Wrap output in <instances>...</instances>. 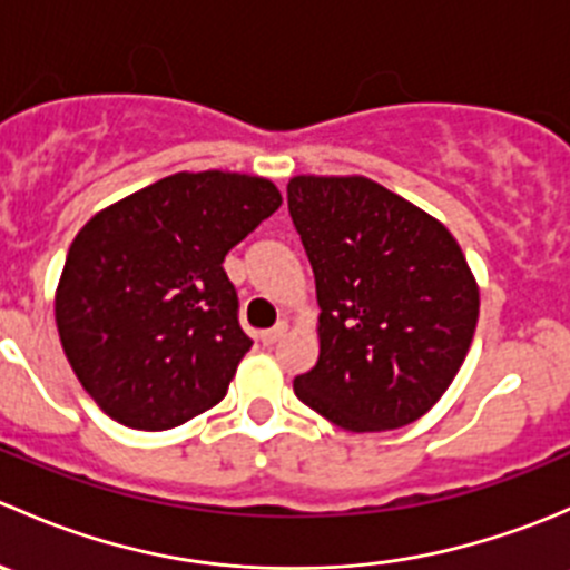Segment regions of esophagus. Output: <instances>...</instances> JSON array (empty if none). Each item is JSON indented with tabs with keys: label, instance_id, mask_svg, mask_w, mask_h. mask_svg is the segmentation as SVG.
Wrapping results in <instances>:
<instances>
[{
	"label": "esophagus",
	"instance_id": "34e87169",
	"mask_svg": "<svg viewBox=\"0 0 570 570\" xmlns=\"http://www.w3.org/2000/svg\"><path fill=\"white\" fill-rule=\"evenodd\" d=\"M284 333H286V322H278V325L269 327V331H262V333H258V338H262L264 347H273V344L278 342V338L284 336Z\"/></svg>",
	"mask_w": 570,
	"mask_h": 570
}]
</instances>
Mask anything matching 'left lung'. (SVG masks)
Wrapping results in <instances>:
<instances>
[{"mask_svg": "<svg viewBox=\"0 0 570 570\" xmlns=\"http://www.w3.org/2000/svg\"><path fill=\"white\" fill-rule=\"evenodd\" d=\"M289 215L314 269L320 358L297 400L350 433L405 428L455 381L480 317L458 239L366 176H295Z\"/></svg>", "mask_w": 570, "mask_h": 570, "instance_id": "8db88e82", "label": "left lung"}]
</instances>
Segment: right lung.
Here are the masks:
<instances>
[{
	"instance_id": "1",
	"label": "right lung",
	"mask_w": 570,
	"mask_h": 570,
	"mask_svg": "<svg viewBox=\"0 0 570 570\" xmlns=\"http://www.w3.org/2000/svg\"><path fill=\"white\" fill-rule=\"evenodd\" d=\"M278 206L269 178L181 170L85 223L55 320L73 375L109 419L170 430L226 396L253 342L223 258Z\"/></svg>"
}]
</instances>
